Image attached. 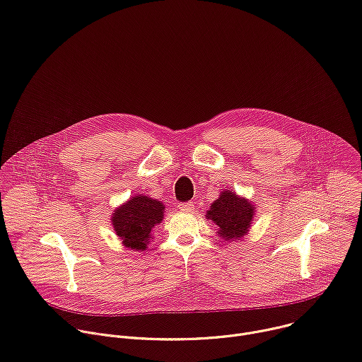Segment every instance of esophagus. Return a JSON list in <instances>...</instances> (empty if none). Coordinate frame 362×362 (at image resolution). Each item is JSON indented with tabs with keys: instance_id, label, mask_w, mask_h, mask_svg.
<instances>
[{
	"instance_id": "obj_1",
	"label": "esophagus",
	"mask_w": 362,
	"mask_h": 362,
	"mask_svg": "<svg viewBox=\"0 0 362 362\" xmlns=\"http://www.w3.org/2000/svg\"><path fill=\"white\" fill-rule=\"evenodd\" d=\"M193 202H180V204H177V208L180 209V211H185V212H190L192 209H193Z\"/></svg>"
}]
</instances>
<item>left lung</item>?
I'll return each mask as SVG.
<instances>
[{
  "instance_id": "obj_1",
  "label": "left lung",
  "mask_w": 362,
  "mask_h": 362,
  "mask_svg": "<svg viewBox=\"0 0 362 362\" xmlns=\"http://www.w3.org/2000/svg\"><path fill=\"white\" fill-rule=\"evenodd\" d=\"M254 208L233 190H225L208 211V219L219 226V235L228 240H238L247 234L252 221Z\"/></svg>"
}]
</instances>
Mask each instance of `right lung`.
<instances>
[{"label": "right lung", "mask_w": 362, "mask_h": 362, "mask_svg": "<svg viewBox=\"0 0 362 362\" xmlns=\"http://www.w3.org/2000/svg\"><path fill=\"white\" fill-rule=\"evenodd\" d=\"M163 204L148 196H136L112 215V225L124 245L144 250L153 228L163 219Z\"/></svg>", "instance_id": "obj_1"}]
</instances>
